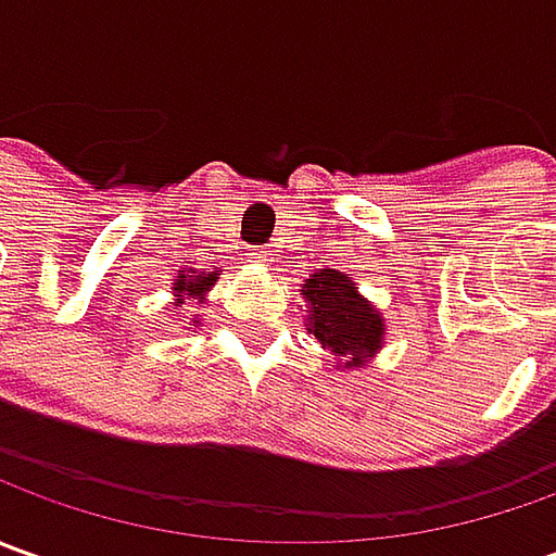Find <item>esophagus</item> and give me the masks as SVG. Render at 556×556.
<instances>
[{
	"instance_id": "esophagus-1",
	"label": "esophagus",
	"mask_w": 556,
	"mask_h": 556,
	"mask_svg": "<svg viewBox=\"0 0 556 556\" xmlns=\"http://www.w3.org/2000/svg\"><path fill=\"white\" fill-rule=\"evenodd\" d=\"M250 263H256V266H268V263H271V253H268V250H256V253H250Z\"/></svg>"
}]
</instances>
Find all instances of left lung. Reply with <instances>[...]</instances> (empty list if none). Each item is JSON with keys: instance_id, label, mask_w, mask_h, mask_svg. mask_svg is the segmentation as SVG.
I'll list each match as a JSON object with an SVG mask.
<instances>
[{"instance_id": "obj_1", "label": "left lung", "mask_w": 556, "mask_h": 556, "mask_svg": "<svg viewBox=\"0 0 556 556\" xmlns=\"http://www.w3.org/2000/svg\"><path fill=\"white\" fill-rule=\"evenodd\" d=\"M303 296L309 303V333L325 350L346 358L343 368H358L383 346V315L343 271L318 268L306 278Z\"/></svg>"}]
</instances>
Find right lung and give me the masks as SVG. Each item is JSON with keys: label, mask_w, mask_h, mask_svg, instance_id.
I'll return each mask as SVG.
<instances>
[{"label": "right lung", "mask_w": 556, "mask_h": 556, "mask_svg": "<svg viewBox=\"0 0 556 556\" xmlns=\"http://www.w3.org/2000/svg\"><path fill=\"white\" fill-rule=\"evenodd\" d=\"M216 285V271H191V275H176V285H173V293L179 296V303L182 300H198L203 303V296H206V290Z\"/></svg>", "instance_id": "right-lung-1"}]
</instances>
